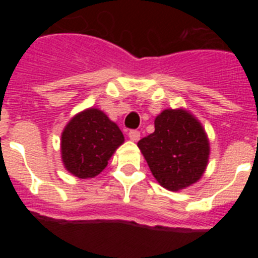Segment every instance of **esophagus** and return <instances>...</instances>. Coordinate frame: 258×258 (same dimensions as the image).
I'll return each instance as SVG.
<instances>
[{"instance_id":"obj_1","label":"esophagus","mask_w":258,"mask_h":258,"mask_svg":"<svg viewBox=\"0 0 258 258\" xmlns=\"http://www.w3.org/2000/svg\"><path fill=\"white\" fill-rule=\"evenodd\" d=\"M127 136H129L131 141H133V142H137V141L140 140L141 133L138 131H131L129 133H127Z\"/></svg>"}]
</instances>
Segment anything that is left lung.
Masks as SVG:
<instances>
[{
	"label": "left lung",
	"mask_w": 258,
	"mask_h": 258,
	"mask_svg": "<svg viewBox=\"0 0 258 258\" xmlns=\"http://www.w3.org/2000/svg\"><path fill=\"white\" fill-rule=\"evenodd\" d=\"M156 181L170 191L202 178L209 159L204 127L186 109H164L155 118V132L138 142Z\"/></svg>",
	"instance_id": "obj_1"
}]
</instances>
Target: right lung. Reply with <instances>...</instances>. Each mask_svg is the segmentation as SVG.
Instances as JSON below:
<instances>
[{
    "mask_svg": "<svg viewBox=\"0 0 258 258\" xmlns=\"http://www.w3.org/2000/svg\"><path fill=\"white\" fill-rule=\"evenodd\" d=\"M122 143L120 127L101 109L88 108L71 118L61 133V161L75 177L94 178Z\"/></svg>",
    "mask_w": 258,
    "mask_h": 258,
    "instance_id": "obj_1",
    "label": "right lung"
}]
</instances>
